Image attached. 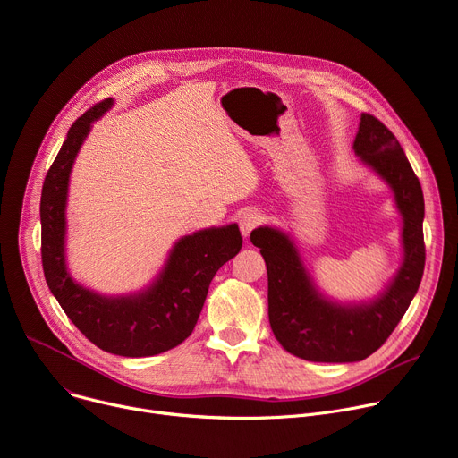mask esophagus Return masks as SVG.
Here are the masks:
<instances>
[{
	"mask_svg": "<svg viewBox=\"0 0 458 458\" xmlns=\"http://www.w3.org/2000/svg\"><path fill=\"white\" fill-rule=\"evenodd\" d=\"M262 222V215L259 210H245L240 216V231L243 236H250V233Z\"/></svg>",
	"mask_w": 458,
	"mask_h": 458,
	"instance_id": "esophagus-1",
	"label": "esophagus"
}]
</instances>
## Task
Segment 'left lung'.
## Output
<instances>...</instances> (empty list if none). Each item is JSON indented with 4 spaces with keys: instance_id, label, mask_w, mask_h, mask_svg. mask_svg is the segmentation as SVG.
I'll use <instances>...</instances> for the list:
<instances>
[{
    "instance_id": "1",
    "label": "left lung",
    "mask_w": 458,
    "mask_h": 458,
    "mask_svg": "<svg viewBox=\"0 0 458 458\" xmlns=\"http://www.w3.org/2000/svg\"><path fill=\"white\" fill-rule=\"evenodd\" d=\"M354 152L393 189L403 220V262L383 293L361 304L328 301L315 288L286 233L273 227L251 233L267 267L271 330L284 350L308 361L352 363L369 358L398 327L424 275V194L398 139L381 121L363 114Z\"/></svg>"
}]
</instances>
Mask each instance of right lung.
Masks as SVG:
<instances>
[{"label":"right lung","instance_id":"1","mask_svg":"<svg viewBox=\"0 0 458 458\" xmlns=\"http://www.w3.org/2000/svg\"><path fill=\"white\" fill-rule=\"evenodd\" d=\"M106 98L69 128L42 187V266L46 283L72 323L98 348L147 358L183 343L194 330L208 284L242 248L236 224L210 227L175 242L154 283L139 293L106 297L72 278L65 266V203L69 175L93 121L112 108Z\"/></svg>","mask_w":458,"mask_h":458}]
</instances>
